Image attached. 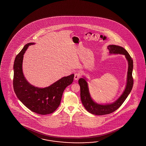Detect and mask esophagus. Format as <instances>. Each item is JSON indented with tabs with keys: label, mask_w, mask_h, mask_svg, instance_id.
<instances>
[{
	"label": "esophagus",
	"mask_w": 146,
	"mask_h": 146,
	"mask_svg": "<svg viewBox=\"0 0 146 146\" xmlns=\"http://www.w3.org/2000/svg\"><path fill=\"white\" fill-rule=\"evenodd\" d=\"M80 77V74L78 73H75L74 74V79L75 80H77Z\"/></svg>",
	"instance_id": "34e87169"
}]
</instances>
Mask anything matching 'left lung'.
<instances>
[{
	"label": "left lung",
	"mask_w": 146,
	"mask_h": 146,
	"mask_svg": "<svg viewBox=\"0 0 146 146\" xmlns=\"http://www.w3.org/2000/svg\"><path fill=\"white\" fill-rule=\"evenodd\" d=\"M110 54L124 55L128 62L127 82L124 92L115 102L111 104H100L94 102L90 96L87 79L85 77L81 78L78 81L80 87L81 102L88 112L96 115L109 114L114 112L121 106L127 96L130 93L133 86V78L132 76L133 70V60L127 50L123 47L115 45H110L108 46Z\"/></svg>",
	"instance_id": "left-lung-1"
}]
</instances>
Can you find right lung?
<instances>
[{
  "label": "right lung",
  "instance_id": "1",
  "mask_svg": "<svg viewBox=\"0 0 146 146\" xmlns=\"http://www.w3.org/2000/svg\"><path fill=\"white\" fill-rule=\"evenodd\" d=\"M35 43L25 45L17 55L13 65V85L18 99L31 111L46 115L54 112L59 106L66 88L72 83L74 74L64 77L48 87H35L25 79L22 71L23 55L28 47Z\"/></svg>",
  "mask_w": 146,
  "mask_h": 146
}]
</instances>
